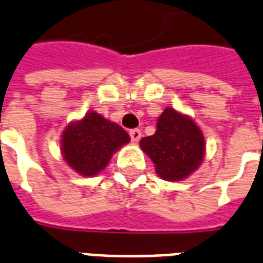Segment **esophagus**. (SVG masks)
Masks as SVG:
<instances>
[{
	"instance_id": "34e87169",
	"label": "esophagus",
	"mask_w": 263,
	"mask_h": 263,
	"mask_svg": "<svg viewBox=\"0 0 263 263\" xmlns=\"http://www.w3.org/2000/svg\"><path fill=\"white\" fill-rule=\"evenodd\" d=\"M129 136H131L132 142L136 143V142H139L140 136H142V132H140V129H131V131H129Z\"/></svg>"
}]
</instances>
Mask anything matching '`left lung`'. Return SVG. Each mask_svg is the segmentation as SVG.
Instances as JSON below:
<instances>
[{"label": "left lung", "mask_w": 263, "mask_h": 263, "mask_svg": "<svg viewBox=\"0 0 263 263\" xmlns=\"http://www.w3.org/2000/svg\"><path fill=\"white\" fill-rule=\"evenodd\" d=\"M140 147L156 165L161 179L178 182L200 167L205 153L201 129L187 116L167 107L157 120V131L140 140Z\"/></svg>", "instance_id": "obj_1"}]
</instances>
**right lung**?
I'll use <instances>...</instances> for the list:
<instances>
[{"instance_id":"add662e5","label":"right lung","mask_w":263,"mask_h":263,"mask_svg":"<svg viewBox=\"0 0 263 263\" xmlns=\"http://www.w3.org/2000/svg\"><path fill=\"white\" fill-rule=\"evenodd\" d=\"M60 142L67 165L80 175L93 176L105 170L116 150L129 142V135L118 124L89 111L66 127Z\"/></svg>"}]
</instances>
